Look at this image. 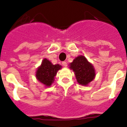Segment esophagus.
Instances as JSON below:
<instances>
[{
    "instance_id": "34e87169",
    "label": "esophagus",
    "mask_w": 127,
    "mask_h": 127,
    "mask_svg": "<svg viewBox=\"0 0 127 127\" xmlns=\"http://www.w3.org/2000/svg\"><path fill=\"white\" fill-rule=\"evenodd\" d=\"M63 66H67V63L66 62H63Z\"/></svg>"
}]
</instances>
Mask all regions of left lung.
Masks as SVG:
<instances>
[{"label":"left lung","mask_w":127,"mask_h":127,"mask_svg":"<svg viewBox=\"0 0 127 127\" xmlns=\"http://www.w3.org/2000/svg\"><path fill=\"white\" fill-rule=\"evenodd\" d=\"M69 68L73 71L77 82L81 85L87 86L96 75L93 65L84 56H79L75 58L70 63Z\"/></svg>","instance_id":"obj_1"}]
</instances>
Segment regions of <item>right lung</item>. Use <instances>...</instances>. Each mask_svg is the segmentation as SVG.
Wrapping results in <instances>:
<instances>
[{"label": "right lung", "instance_id": "right-lung-1", "mask_svg": "<svg viewBox=\"0 0 127 127\" xmlns=\"http://www.w3.org/2000/svg\"><path fill=\"white\" fill-rule=\"evenodd\" d=\"M61 68L62 66L60 64H53L49 60L44 58L41 66L36 70V79L45 86L49 87L54 82L57 71Z\"/></svg>", "mask_w": 127, "mask_h": 127}]
</instances>
